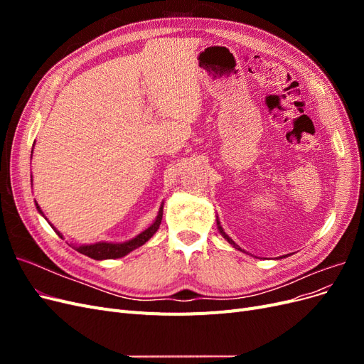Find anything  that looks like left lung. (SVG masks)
Returning <instances> with one entry per match:
<instances>
[{
    "mask_svg": "<svg viewBox=\"0 0 364 364\" xmlns=\"http://www.w3.org/2000/svg\"><path fill=\"white\" fill-rule=\"evenodd\" d=\"M217 228H218V230H220V234H222L223 235V238L225 240H228V243L229 245H232L235 249H238V250H241V247H238L235 243H234V241H232V238H230L226 232H225V230H223V228H222V225H220V222H218V218H217Z\"/></svg>",
    "mask_w": 364,
    "mask_h": 364,
    "instance_id": "obj_1",
    "label": "left lung"
}]
</instances>
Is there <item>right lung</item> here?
<instances>
[{
  "mask_svg": "<svg viewBox=\"0 0 364 364\" xmlns=\"http://www.w3.org/2000/svg\"><path fill=\"white\" fill-rule=\"evenodd\" d=\"M33 153V151H31ZM36 208L38 211L43 215V213L41 211L39 205L36 203ZM162 205L159 208V213L155 218V222H153L146 230H142L141 234H138L135 238H132L129 241H124V243H105V241H100V243H94V245H82V246H73L77 252L83 253V255L90 257V258H94V259H115V258H121L127 255V253H130L132 250L138 249L139 246H142L144 243H147V241L155 235L156 230L159 229V225H161V220H162ZM50 223V222H48ZM51 225V223H50ZM51 228L56 230V234L62 237V234L59 232V230L54 228L51 225Z\"/></svg>",
  "mask_w": 364,
  "mask_h": 364,
  "instance_id": "add662e5",
  "label": "right lung"
}]
</instances>
